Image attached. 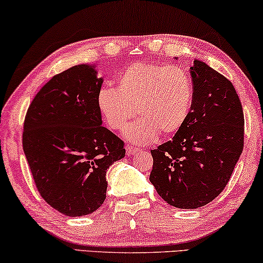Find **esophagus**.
Segmentation results:
<instances>
[{
	"mask_svg": "<svg viewBox=\"0 0 263 263\" xmlns=\"http://www.w3.org/2000/svg\"><path fill=\"white\" fill-rule=\"evenodd\" d=\"M125 152H127V156H134L139 152V149L132 145H125Z\"/></svg>",
	"mask_w": 263,
	"mask_h": 263,
	"instance_id": "esophagus-1",
	"label": "esophagus"
}]
</instances>
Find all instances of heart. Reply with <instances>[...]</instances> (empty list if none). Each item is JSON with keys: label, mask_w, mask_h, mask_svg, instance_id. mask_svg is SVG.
<instances>
[{"label": "heart", "mask_w": 263, "mask_h": 263, "mask_svg": "<svg viewBox=\"0 0 263 263\" xmlns=\"http://www.w3.org/2000/svg\"><path fill=\"white\" fill-rule=\"evenodd\" d=\"M117 87L103 86L97 105L110 129L122 130L138 145H147L161 136H171L184 125L192 109L194 88L189 74L178 67L136 62L116 78Z\"/></svg>", "instance_id": "b5f03b06"}]
</instances>
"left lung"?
<instances>
[{
    "instance_id": "1",
    "label": "left lung",
    "mask_w": 263,
    "mask_h": 263,
    "mask_svg": "<svg viewBox=\"0 0 263 263\" xmlns=\"http://www.w3.org/2000/svg\"><path fill=\"white\" fill-rule=\"evenodd\" d=\"M194 97L185 123L152 149L149 181L170 206L196 210L230 181L243 151V107L235 87L202 61L190 67Z\"/></svg>"
}]
</instances>
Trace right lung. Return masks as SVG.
<instances>
[{"instance_id": "add662e5", "label": "right lung", "mask_w": 263, "mask_h": 263, "mask_svg": "<svg viewBox=\"0 0 263 263\" xmlns=\"http://www.w3.org/2000/svg\"><path fill=\"white\" fill-rule=\"evenodd\" d=\"M78 64L43 86L28 107L23 147L45 202L68 217L91 214L106 197V171L125 156L124 143L103 127L97 95L103 78Z\"/></svg>"}]
</instances>
